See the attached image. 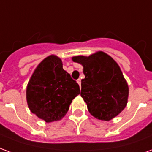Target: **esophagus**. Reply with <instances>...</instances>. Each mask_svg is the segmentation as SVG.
<instances>
[{
    "label": "esophagus",
    "mask_w": 152,
    "mask_h": 152,
    "mask_svg": "<svg viewBox=\"0 0 152 152\" xmlns=\"http://www.w3.org/2000/svg\"><path fill=\"white\" fill-rule=\"evenodd\" d=\"M77 83H78V85H79L80 87V85H81V80L80 79L77 80Z\"/></svg>",
    "instance_id": "1"
}]
</instances>
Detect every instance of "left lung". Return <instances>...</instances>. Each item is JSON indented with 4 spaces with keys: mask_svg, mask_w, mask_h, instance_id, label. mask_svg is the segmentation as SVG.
I'll return each instance as SVG.
<instances>
[{
    "mask_svg": "<svg viewBox=\"0 0 152 152\" xmlns=\"http://www.w3.org/2000/svg\"><path fill=\"white\" fill-rule=\"evenodd\" d=\"M83 66L80 96L90 114L98 120L109 121L127 106L129 86L117 63L107 53L98 51L89 56L72 57Z\"/></svg>",
    "mask_w": 152,
    "mask_h": 152,
    "instance_id": "8db88e82",
    "label": "left lung"
}]
</instances>
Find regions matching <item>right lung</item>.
I'll return each instance as SVG.
<instances>
[{"instance_id":"add662e5","label":"right lung","mask_w":152,"mask_h":152,"mask_svg":"<svg viewBox=\"0 0 152 152\" xmlns=\"http://www.w3.org/2000/svg\"><path fill=\"white\" fill-rule=\"evenodd\" d=\"M79 94V85L63 70L61 58L52 54L36 67L27 86L26 99L30 111L50 123L65 116Z\"/></svg>"}]
</instances>
